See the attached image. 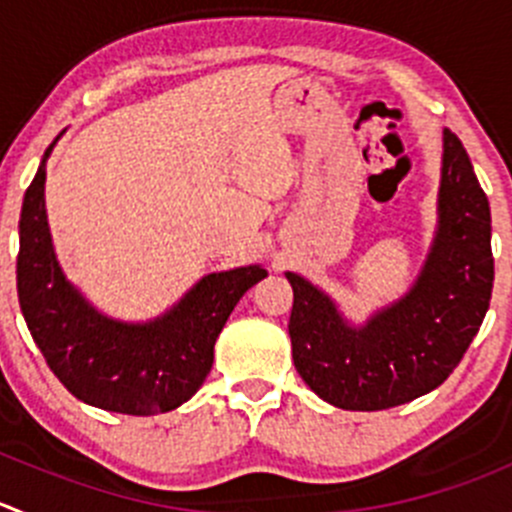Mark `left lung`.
<instances>
[{
    "label": "left lung",
    "mask_w": 512,
    "mask_h": 512,
    "mask_svg": "<svg viewBox=\"0 0 512 512\" xmlns=\"http://www.w3.org/2000/svg\"><path fill=\"white\" fill-rule=\"evenodd\" d=\"M292 360L307 388L342 410H388L448 380L478 335L493 292L490 205L463 142L443 130L438 227L420 275L362 325L297 272Z\"/></svg>",
    "instance_id": "1"
}]
</instances>
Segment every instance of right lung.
Instances as JSON below:
<instances>
[{"mask_svg": "<svg viewBox=\"0 0 512 512\" xmlns=\"http://www.w3.org/2000/svg\"><path fill=\"white\" fill-rule=\"evenodd\" d=\"M59 140V137H57ZM47 147L19 215V307L49 370L82 403L109 413H170L202 388L215 342L240 297L267 277L262 265L210 272L147 322L99 312L64 275L44 207Z\"/></svg>", "mask_w": 512, "mask_h": 512, "instance_id": "1", "label": "right lung"}]
</instances>
